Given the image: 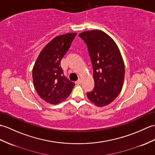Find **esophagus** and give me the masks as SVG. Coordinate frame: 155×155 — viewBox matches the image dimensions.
I'll list each match as a JSON object with an SVG mask.
<instances>
[{
    "mask_svg": "<svg viewBox=\"0 0 155 155\" xmlns=\"http://www.w3.org/2000/svg\"><path fill=\"white\" fill-rule=\"evenodd\" d=\"M76 83L77 84H81V78H79V79H78V81L76 82Z\"/></svg>",
    "mask_w": 155,
    "mask_h": 155,
    "instance_id": "1",
    "label": "esophagus"
}]
</instances>
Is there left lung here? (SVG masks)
I'll return each mask as SVG.
<instances>
[{
  "label": "left lung",
  "mask_w": 155,
  "mask_h": 155,
  "mask_svg": "<svg viewBox=\"0 0 155 155\" xmlns=\"http://www.w3.org/2000/svg\"><path fill=\"white\" fill-rule=\"evenodd\" d=\"M88 48L93 68L94 88L87 97L99 107L112 102L123 87L125 66L114 41L100 30L86 31L78 35Z\"/></svg>",
  "instance_id": "1"
}]
</instances>
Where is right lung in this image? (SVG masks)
<instances>
[{"instance_id":"right-lung-1","label":"right lung","mask_w":155,"mask_h":155,"mask_svg":"<svg viewBox=\"0 0 155 155\" xmlns=\"http://www.w3.org/2000/svg\"><path fill=\"white\" fill-rule=\"evenodd\" d=\"M76 33L55 37L43 49L32 71L34 87L45 102L57 104L69 96L74 86L64 75L61 61L70 48Z\"/></svg>"}]
</instances>
